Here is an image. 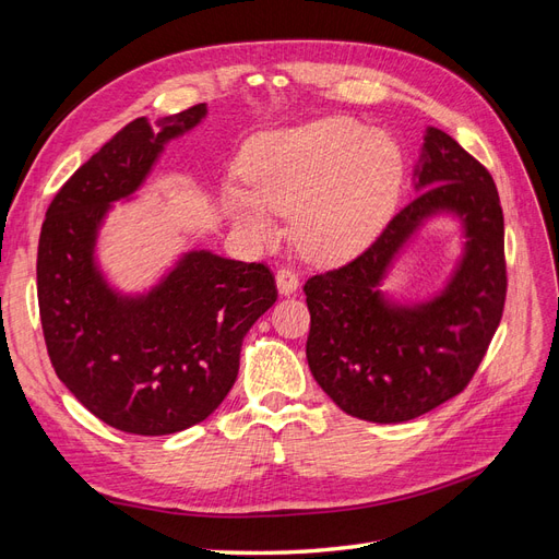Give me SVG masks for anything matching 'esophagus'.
Returning a JSON list of instances; mask_svg holds the SVG:
<instances>
[{
	"label": "esophagus",
	"mask_w": 559,
	"mask_h": 559,
	"mask_svg": "<svg viewBox=\"0 0 559 559\" xmlns=\"http://www.w3.org/2000/svg\"><path fill=\"white\" fill-rule=\"evenodd\" d=\"M275 282H277V292L282 296H292L298 289V275L294 273V270H286V267L277 270Z\"/></svg>",
	"instance_id": "esophagus-1"
}]
</instances>
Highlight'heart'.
Wrapping results in <instances>:
<instances>
[{"instance_id": "b5f03b06", "label": "heart", "mask_w": 559, "mask_h": 559, "mask_svg": "<svg viewBox=\"0 0 559 559\" xmlns=\"http://www.w3.org/2000/svg\"><path fill=\"white\" fill-rule=\"evenodd\" d=\"M242 186L224 207L240 233L275 238V212H294V240L312 261L361 249L394 212L403 183L399 142L349 116H324L253 138L240 160Z\"/></svg>"}]
</instances>
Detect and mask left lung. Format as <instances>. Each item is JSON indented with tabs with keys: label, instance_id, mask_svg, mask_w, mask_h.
I'll use <instances>...</instances> for the list:
<instances>
[{
	"label": "left lung",
	"instance_id": "left-lung-1",
	"mask_svg": "<svg viewBox=\"0 0 559 559\" xmlns=\"http://www.w3.org/2000/svg\"><path fill=\"white\" fill-rule=\"evenodd\" d=\"M415 195L352 263L306 282L308 364L337 408L378 425L425 415L476 373L506 300L503 214L495 179L448 132L425 130ZM461 224L463 253L441 290L419 301L381 292L429 221Z\"/></svg>",
	"mask_w": 559,
	"mask_h": 559
}]
</instances>
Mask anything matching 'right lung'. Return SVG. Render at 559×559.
Returning a JSON list of instances; mask_svg holds the SVG:
<instances>
[{
    "mask_svg": "<svg viewBox=\"0 0 559 559\" xmlns=\"http://www.w3.org/2000/svg\"><path fill=\"white\" fill-rule=\"evenodd\" d=\"M207 105L134 118L56 193L41 226L37 296L50 364L105 425L167 436L210 417L240 370L242 341L273 308L263 263L191 249L146 292L107 280L97 238L114 202L142 189L165 146L191 132Z\"/></svg>",
    "mask_w": 559,
    "mask_h": 559,
    "instance_id": "right-lung-1",
    "label": "right lung"
}]
</instances>
